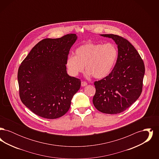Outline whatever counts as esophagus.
Segmentation results:
<instances>
[{
    "mask_svg": "<svg viewBox=\"0 0 159 159\" xmlns=\"http://www.w3.org/2000/svg\"><path fill=\"white\" fill-rule=\"evenodd\" d=\"M87 84H88V83H86V82H84V81H83V82H81V86H83H83H86Z\"/></svg>",
    "mask_w": 159,
    "mask_h": 159,
    "instance_id": "esophagus-1",
    "label": "esophagus"
}]
</instances>
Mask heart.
I'll use <instances>...</instances> for the list:
<instances>
[{"mask_svg": "<svg viewBox=\"0 0 159 159\" xmlns=\"http://www.w3.org/2000/svg\"><path fill=\"white\" fill-rule=\"evenodd\" d=\"M117 57L118 50L113 43H88L79 46L75 50V55H68L66 66L72 76L83 72L85 66L88 75L100 79L111 73Z\"/></svg>", "mask_w": 159, "mask_h": 159, "instance_id": "b5f03b06", "label": "heart"}]
</instances>
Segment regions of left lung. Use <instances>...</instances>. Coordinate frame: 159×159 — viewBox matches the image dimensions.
<instances>
[{"label":"left lung","mask_w":159,"mask_h":159,"mask_svg":"<svg viewBox=\"0 0 159 159\" xmlns=\"http://www.w3.org/2000/svg\"><path fill=\"white\" fill-rule=\"evenodd\" d=\"M111 38L118 48V57L111 72L94 82L95 107L102 113L117 114L126 110L139 97L145 74L144 62L128 40L115 34H100Z\"/></svg>","instance_id":"obj_1"}]
</instances>
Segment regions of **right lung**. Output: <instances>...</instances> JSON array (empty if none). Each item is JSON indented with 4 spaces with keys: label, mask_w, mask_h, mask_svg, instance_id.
Listing matches in <instances>:
<instances>
[{
    "label": "right lung",
    "mask_w": 159,
    "mask_h": 159,
    "mask_svg": "<svg viewBox=\"0 0 159 159\" xmlns=\"http://www.w3.org/2000/svg\"><path fill=\"white\" fill-rule=\"evenodd\" d=\"M77 39L75 34H70L43 39L33 48L18 68L20 99L40 117L54 119L64 115L80 88V80L69 76L66 66Z\"/></svg>",
    "instance_id": "obj_1"
}]
</instances>
